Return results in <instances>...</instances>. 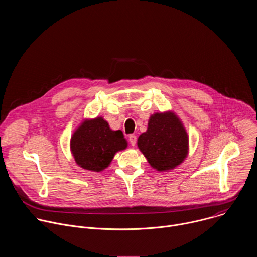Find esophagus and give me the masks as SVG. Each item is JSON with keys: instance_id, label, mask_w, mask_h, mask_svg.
I'll return each instance as SVG.
<instances>
[{"instance_id": "obj_1", "label": "esophagus", "mask_w": 257, "mask_h": 257, "mask_svg": "<svg viewBox=\"0 0 257 257\" xmlns=\"http://www.w3.org/2000/svg\"><path fill=\"white\" fill-rule=\"evenodd\" d=\"M136 141H137L136 135H134V134H131V135H129V142H130V144H131L132 146H135V144H136Z\"/></svg>"}]
</instances>
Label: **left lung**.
Instances as JSON below:
<instances>
[{"instance_id": "left-lung-1", "label": "left lung", "mask_w": 257, "mask_h": 257, "mask_svg": "<svg viewBox=\"0 0 257 257\" xmlns=\"http://www.w3.org/2000/svg\"><path fill=\"white\" fill-rule=\"evenodd\" d=\"M140 152L150 165L160 172L179 166L188 155L187 132L174 112L151 116L149 127L137 140Z\"/></svg>"}]
</instances>
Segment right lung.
I'll use <instances>...</instances> for the list:
<instances>
[{"label":"right lung","mask_w":257,"mask_h":257,"mask_svg":"<svg viewBox=\"0 0 257 257\" xmlns=\"http://www.w3.org/2000/svg\"><path fill=\"white\" fill-rule=\"evenodd\" d=\"M126 148L127 141L123 132L112 130L101 117L83 121L70 141L71 153L76 164L93 172L107 168L116 153Z\"/></svg>","instance_id":"add662e5"}]
</instances>
